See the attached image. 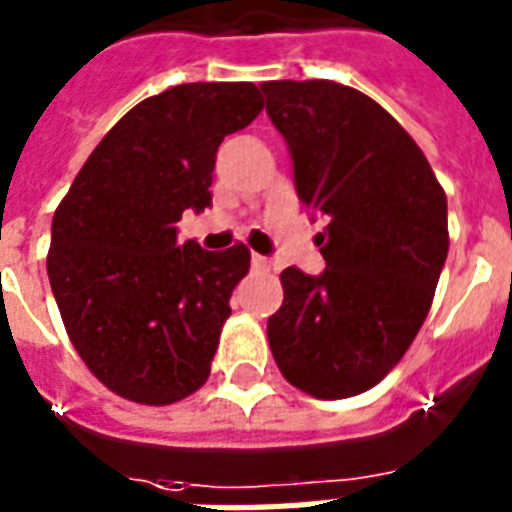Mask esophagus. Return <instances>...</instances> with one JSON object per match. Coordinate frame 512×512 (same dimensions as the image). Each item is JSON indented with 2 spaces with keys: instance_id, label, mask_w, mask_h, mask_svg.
Wrapping results in <instances>:
<instances>
[{
  "instance_id": "esophagus-1",
  "label": "esophagus",
  "mask_w": 512,
  "mask_h": 512,
  "mask_svg": "<svg viewBox=\"0 0 512 512\" xmlns=\"http://www.w3.org/2000/svg\"><path fill=\"white\" fill-rule=\"evenodd\" d=\"M252 268H255V271H271V260H268V257H263V255H252Z\"/></svg>"
}]
</instances>
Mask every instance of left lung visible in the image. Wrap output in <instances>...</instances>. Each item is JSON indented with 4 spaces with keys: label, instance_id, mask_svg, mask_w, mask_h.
I'll return each instance as SVG.
<instances>
[{
    "label": "left lung",
    "instance_id": "left-lung-1",
    "mask_svg": "<svg viewBox=\"0 0 512 512\" xmlns=\"http://www.w3.org/2000/svg\"><path fill=\"white\" fill-rule=\"evenodd\" d=\"M327 268L281 273L268 319L281 374L316 398L374 388L420 332L449 252L446 193L412 135L369 95L329 82H263Z\"/></svg>",
    "mask_w": 512,
    "mask_h": 512
}]
</instances>
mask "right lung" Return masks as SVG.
<instances>
[{
  "instance_id": "obj_1",
  "label": "right lung",
  "mask_w": 512,
  "mask_h": 512,
  "mask_svg": "<svg viewBox=\"0 0 512 512\" xmlns=\"http://www.w3.org/2000/svg\"><path fill=\"white\" fill-rule=\"evenodd\" d=\"M260 111L252 82L177 84L146 98L55 209L52 295L76 353L116 396L164 406L207 382L249 249L177 247L175 223L212 204L217 148Z\"/></svg>"
}]
</instances>
